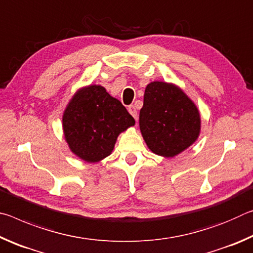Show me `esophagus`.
Instances as JSON below:
<instances>
[{
  "instance_id": "34e87169",
  "label": "esophagus",
  "mask_w": 253,
  "mask_h": 253,
  "mask_svg": "<svg viewBox=\"0 0 253 253\" xmlns=\"http://www.w3.org/2000/svg\"><path fill=\"white\" fill-rule=\"evenodd\" d=\"M128 111H129V114H130L131 116L134 117L135 119L137 118V110H136V108H135V106H134V105H130L129 107H128Z\"/></svg>"
}]
</instances>
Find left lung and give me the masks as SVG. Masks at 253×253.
<instances>
[{
	"label": "left lung",
	"instance_id": "obj_1",
	"mask_svg": "<svg viewBox=\"0 0 253 253\" xmlns=\"http://www.w3.org/2000/svg\"><path fill=\"white\" fill-rule=\"evenodd\" d=\"M139 127L153 153L173 157L195 142L201 119L198 108L181 89L154 81L145 89Z\"/></svg>",
	"mask_w": 253,
	"mask_h": 253
}]
</instances>
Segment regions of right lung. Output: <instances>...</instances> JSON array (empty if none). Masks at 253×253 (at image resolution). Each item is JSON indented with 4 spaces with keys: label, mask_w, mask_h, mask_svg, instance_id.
Listing matches in <instances>:
<instances>
[{
    "label": "right lung",
    "mask_w": 253,
    "mask_h": 253,
    "mask_svg": "<svg viewBox=\"0 0 253 253\" xmlns=\"http://www.w3.org/2000/svg\"><path fill=\"white\" fill-rule=\"evenodd\" d=\"M62 122L70 149L85 162H98L108 156L118 135L135 125V119L122 102L96 84L76 93Z\"/></svg>",
    "instance_id": "1"
}]
</instances>
